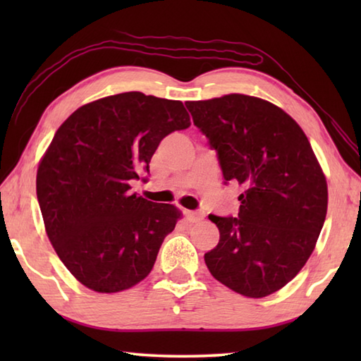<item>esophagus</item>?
<instances>
[{"instance_id": "obj_1", "label": "esophagus", "mask_w": 361, "mask_h": 361, "mask_svg": "<svg viewBox=\"0 0 361 361\" xmlns=\"http://www.w3.org/2000/svg\"><path fill=\"white\" fill-rule=\"evenodd\" d=\"M186 217L189 221H192V224H195V221H200L203 219V214L197 212V211H186Z\"/></svg>"}]
</instances>
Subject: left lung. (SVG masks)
Returning <instances> with one entry per match:
<instances>
[{
  "label": "left lung",
  "mask_w": 361,
  "mask_h": 361,
  "mask_svg": "<svg viewBox=\"0 0 361 361\" xmlns=\"http://www.w3.org/2000/svg\"><path fill=\"white\" fill-rule=\"evenodd\" d=\"M217 152L225 185H240L237 217L209 220L220 240L204 255L211 274L248 298L288 283L310 257L327 212V185L296 122L270 102L245 94L186 102Z\"/></svg>",
  "instance_id": "1"
}]
</instances>
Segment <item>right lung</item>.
Wrapping results in <instances>:
<instances>
[{"label":"right lung","mask_w":361,"mask_h":361,"mask_svg":"<svg viewBox=\"0 0 361 361\" xmlns=\"http://www.w3.org/2000/svg\"><path fill=\"white\" fill-rule=\"evenodd\" d=\"M190 126L180 101L130 91L80 106L54 135L37 198L57 256L83 286L116 293L155 264L180 212L130 192L159 142Z\"/></svg>","instance_id":"1"}]
</instances>
